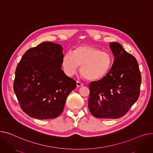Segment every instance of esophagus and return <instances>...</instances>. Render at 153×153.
Here are the masks:
<instances>
[{
  "instance_id": "1",
  "label": "esophagus",
  "mask_w": 153,
  "mask_h": 153,
  "mask_svg": "<svg viewBox=\"0 0 153 153\" xmlns=\"http://www.w3.org/2000/svg\"><path fill=\"white\" fill-rule=\"evenodd\" d=\"M76 84H77V87H81V86H83V83L79 82V81H77L76 82Z\"/></svg>"
}]
</instances>
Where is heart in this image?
Wrapping results in <instances>:
<instances>
[{
	"instance_id": "1",
	"label": "heart",
	"mask_w": 153,
	"mask_h": 153,
	"mask_svg": "<svg viewBox=\"0 0 153 153\" xmlns=\"http://www.w3.org/2000/svg\"><path fill=\"white\" fill-rule=\"evenodd\" d=\"M113 56L108 52L89 45H80L74 49L73 53L64 54L62 66L68 76H73L81 66V73L90 81L104 78L113 64Z\"/></svg>"
}]
</instances>
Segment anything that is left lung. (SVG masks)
I'll return each instance as SVG.
<instances>
[{"instance_id":"8db88e82","label":"left lung","mask_w":153,"mask_h":153,"mask_svg":"<svg viewBox=\"0 0 153 153\" xmlns=\"http://www.w3.org/2000/svg\"><path fill=\"white\" fill-rule=\"evenodd\" d=\"M109 47L114 56L110 71L88 86V109L97 118L124 116L140 95L141 76L136 58L117 42Z\"/></svg>"}]
</instances>
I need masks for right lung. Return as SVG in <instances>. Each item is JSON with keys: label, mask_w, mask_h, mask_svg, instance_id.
<instances>
[{"label": "right lung", "mask_w": 153, "mask_h": 153, "mask_svg": "<svg viewBox=\"0 0 153 153\" xmlns=\"http://www.w3.org/2000/svg\"><path fill=\"white\" fill-rule=\"evenodd\" d=\"M63 47L44 42L29 48L18 64L13 90L20 107L29 116L54 119L62 113L76 81L61 69Z\"/></svg>", "instance_id": "obj_1"}]
</instances>
